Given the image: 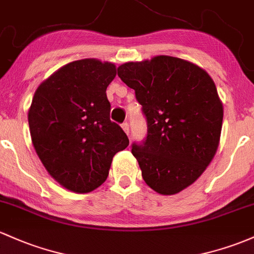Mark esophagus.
Segmentation results:
<instances>
[{"mask_svg":"<svg viewBox=\"0 0 254 254\" xmlns=\"http://www.w3.org/2000/svg\"><path fill=\"white\" fill-rule=\"evenodd\" d=\"M122 129L127 133V135H129V125H128L127 122H124V124H122Z\"/></svg>","mask_w":254,"mask_h":254,"instance_id":"1","label":"esophagus"}]
</instances>
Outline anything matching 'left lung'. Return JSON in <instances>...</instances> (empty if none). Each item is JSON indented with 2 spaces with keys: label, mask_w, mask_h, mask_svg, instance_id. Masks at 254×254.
<instances>
[{
  "label": "left lung",
  "mask_w": 254,
  "mask_h": 254,
  "mask_svg": "<svg viewBox=\"0 0 254 254\" xmlns=\"http://www.w3.org/2000/svg\"><path fill=\"white\" fill-rule=\"evenodd\" d=\"M119 77L146 117L148 134L132 144L146 184L162 195L191 185L213 160L223 122V104L211 76L192 63L157 56L120 65Z\"/></svg>",
  "instance_id": "1"
}]
</instances>
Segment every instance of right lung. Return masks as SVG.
<instances>
[{
  "label": "right lung",
  "mask_w": 254,
  "mask_h": 254,
  "mask_svg": "<svg viewBox=\"0 0 254 254\" xmlns=\"http://www.w3.org/2000/svg\"><path fill=\"white\" fill-rule=\"evenodd\" d=\"M113 63L82 59L64 65L40 84L29 109L36 154L48 173L73 192H91L108 178L113 157L129 144L110 120L106 88Z\"/></svg>",
  "instance_id": "1"
}]
</instances>
